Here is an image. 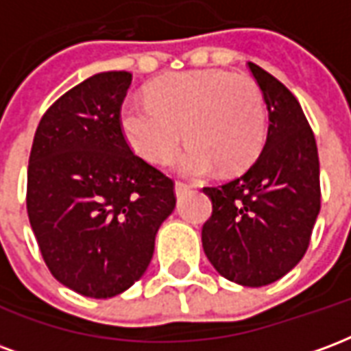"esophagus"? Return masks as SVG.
Listing matches in <instances>:
<instances>
[{"label":"esophagus","mask_w":351,"mask_h":351,"mask_svg":"<svg viewBox=\"0 0 351 351\" xmlns=\"http://www.w3.org/2000/svg\"><path fill=\"white\" fill-rule=\"evenodd\" d=\"M191 190V186H188V184H182V182H176L175 184V193L176 197H182L184 193H188V191Z\"/></svg>","instance_id":"esophagus-1"}]
</instances>
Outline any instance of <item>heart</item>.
<instances>
[{
  "label": "heart",
  "instance_id": "heart-1",
  "mask_svg": "<svg viewBox=\"0 0 351 351\" xmlns=\"http://www.w3.org/2000/svg\"><path fill=\"white\" fill-rule=\"evenodd\" d=\"M128 145L150 163H163L180 137L190 145L173 160L186 176L220 167L235 175L258 160L267 138V105L256 80L218 69L165 75L148 99L130 97L120 108Z\"/></svg>",
  "mask_w": 351,
  "mask_h": 351
}]
</instances>
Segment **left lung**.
<instances>
[{
  "label": "left lung",
  "mask_w": 351,
  "mask_h": 351,
  "mask_svg": "<svg viewBox=\"0 0 351 351\" xmlns=\"http://www.w3.org/2000/svg\"><path fill=\"white\" fill-rule=\"evenodd\" d=\"M248 67L269 110L267 141L243 176L203 190L213 216L201 241L223 278L261 287L287 274L308 248L319 214V160L293 93L259 65Z\"/></svg>",
  "instance_id": "1"
}]
</instances>
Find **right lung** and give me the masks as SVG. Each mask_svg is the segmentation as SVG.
<instances>
[{"mask_svg":"<svg viewBox=\"0 0 351 351\" xmlns=\"http://www.w3.org/2000/svg\"><path fill=\"white\" fill-rule=\"evenodd\" d=\"M131 73H97L64 93L35 131L27 216L43 259L73 291L108 299L148 269L176 205L173 180L131 152L120 107Z\"/></svg>","mask_w":351,"mask_h":351,"instance_id":"1","label":"right lung"}]
</instances>
